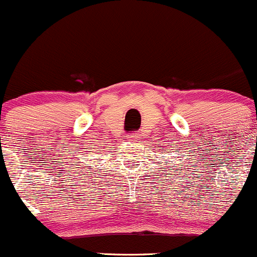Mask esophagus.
I'll use <instances>...</instances> for the list:
<instances>
[{
    "label": "esophagus",
    "instance_id": "34e87169",
    "mask_svg": "<svg viewBox=\"0 0 257 257\" xmlns=\"http://www.w3.org/2000/svg\"><path fill=\"white\" fill-rule=\"evenodd\" d=\"M128 138H129V139H131V140H133V142H138V140L142 139V135L138 133V132H135V133L129 134Z\"/></svg>",
    "mask_w": 257,
    "mask_h": 257
}]
</instances>
